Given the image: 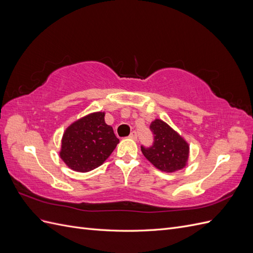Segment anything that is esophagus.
Here are the masks:
<instances>
[{"instance_id": "1", "label": "esophagus", "mask_w": 253, "mask_h": 253, "mask_svg": "<svg viewBox=\"0 0 253 253\" xmlns=\"http://www.w3.org/2000/svg\"><path fill=\"white\" fill-rule=\"evenodd\" d=\"M137 136H138V135H137V132L136 131H133L131 134H129V138H132V139H137Z\"/></svg>"}]
</instances>
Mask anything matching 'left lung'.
Returning a JSON list of instances; mask_svg holds the SVG:
<instances>
[{"mask_svg": "<svg viewBox=\"0 0 253 253\" xmlns=\"http://www.w3.org/2000/svg\"><path fill=\"white\" fill-rule=\"evenodd\" d=\"M150 129L153 143L150 147L141 145V152L157 169L174 172L186 166L189 145L181 137L163 120L153 121Z\"/></svg>", "mask_w": 253, "mask_h": 253, "instance_id": "left-lung-1", "label": "left lung"}]
</instances>
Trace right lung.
Returning a JSON list of instances; mask_svg holds the SVG:
<instances>
[{
	"label": "right lung",
	"mask_w": 253,
	"mask_h": 253,
	"mask_svg": "<svg viewBox=\"0 0 253 253\" xmlns=\"http://www.w3.org/2000/svg\"><path fill=\"white\" fill-rule=\"evenodd\" d=\"M119 139L104 122V113L90 114L68 127L62 139L60 156L71 169L88 172L101 166Z\"/></svg>",
	"instance_id": "add662e5"
}]
</instances>
